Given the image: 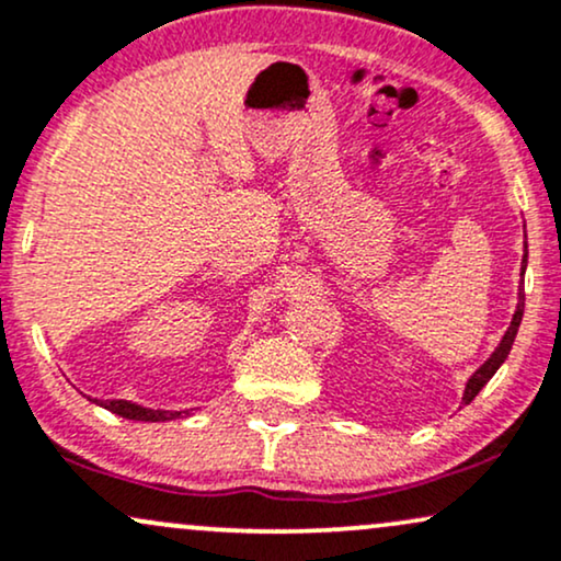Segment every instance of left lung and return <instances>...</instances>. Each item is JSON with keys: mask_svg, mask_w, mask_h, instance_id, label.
<instances>
[{"mask_svg": "<svg viewBox=\"0 0 561 561\" xmlns=\"http://www.w3.org/2000/svg\"><path fill=\"white\" fill-rule=\"evenodd\" d=\"M525 266H528V242H525L523 266H519V268H523V274H525ZM523 310H525V293H523V282H519V293H517V308H515V316H512V321H510L507 332H504L502 342H499L494 353L489 355V360H485L483 366L478 368L473 376H470L468 383H465V391H462V402H465V404H470V402L476 400V394H478V391H481V389L485 387V383L491 381V376L496 374L499 366H502V363L507 360L510 350H512V345H515V336H517L519 321H523Z\"/></svg>", "mask_w": 561, "mask_h": 561, "instance_id": "8db88e82", "label": "left lung"}]
</instances>
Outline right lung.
I'll return each instance as SVG.
<instances>
[{
	"label": "right lung",
	"instance_id": "add662e5",
	"mask_svg": "<svg viewBox=\"0 0 561 561\" xmlns=\"http://www.w3.org/2000/svg\"><path fill=\"white\" fill-rule=\"evenodd\" d=\"M93 402L101 404L104 410H110V413H114V415L127 417V421H148V423L174 421V417H187V415H193V410H198V408H191V410H151V408H144V404H135V402H127V400H93Z\"/></svg>",
	"mask_w": 561,
	"mask_h": 561
}]
</instances>
